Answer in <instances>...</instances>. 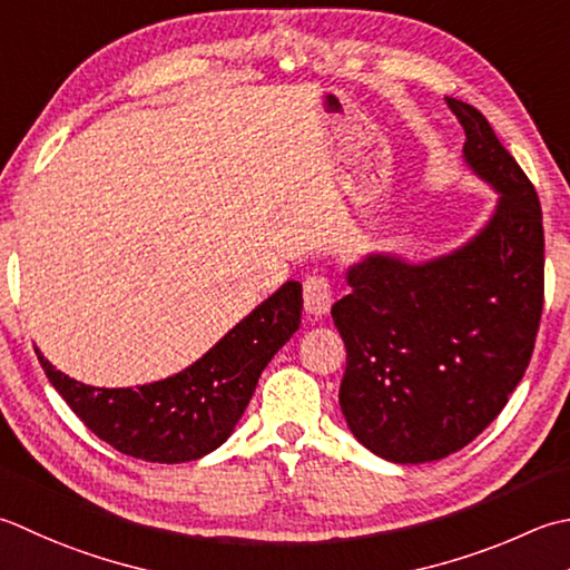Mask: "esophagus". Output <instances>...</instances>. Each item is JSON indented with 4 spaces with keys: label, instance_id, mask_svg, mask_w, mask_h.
Returning <instances> with one entry per match:
<instances>
[{
    "label": "esophagus",
    "instance_id": "1",
    "mask_svg": "<svg viewBox=\"0 0 570 570\" xmlns=\"http://www.w3.org/2000/svg\"><path fill=\"white\" fill-rule=\"evenodd\" d=\"M304 306L311 316L328 314L333 306V284L323 274L304 278Z\"/></svg>",
    "mask_w": 570,
    "mask_h": 570
}]
</instances>
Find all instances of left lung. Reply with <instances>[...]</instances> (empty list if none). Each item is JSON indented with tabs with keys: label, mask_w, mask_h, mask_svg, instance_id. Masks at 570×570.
Wrapping results in <instances>:
<instances>
[{
	"label": "left lung",
	"mask_w": 570,
	"mask_h": 570,
	"mask_svg": "<svg viewBox=\"0 0 570 570\" xmlns=\"http://www.w3.org/2000/svg\"><path fill=\"white\" fill-rule=\"evenodd\" d=\"M464 158L501 197L464 249L420 266L367 256L331 316L348 351L341 410L367 450L442 460L489 428L527 373L543 314V222L527 173L470 104L448 98Z\"/></svg>",
	"instance_id": "8db88e82"
}]
</instances>
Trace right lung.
<instances>
[{
	"label": "right lung",
	"mask_w": 570,
	"mask_h": 570,
	"mask_svg": "<svg viewBox=\"0 0 570 570\" xmlns=\"http://www.w3.org/2000/svg\"><path fill=\"white\" fill-rule=\"evenodd\" d=\"M301 308V284L286 282L197 363L140 387L76 383L37 355L49 383L96 438L136 460L180 464L229 438L266 363L298 331Z\"/></svg>",
	"instance_id": "obj_1"
}]
</instances>
